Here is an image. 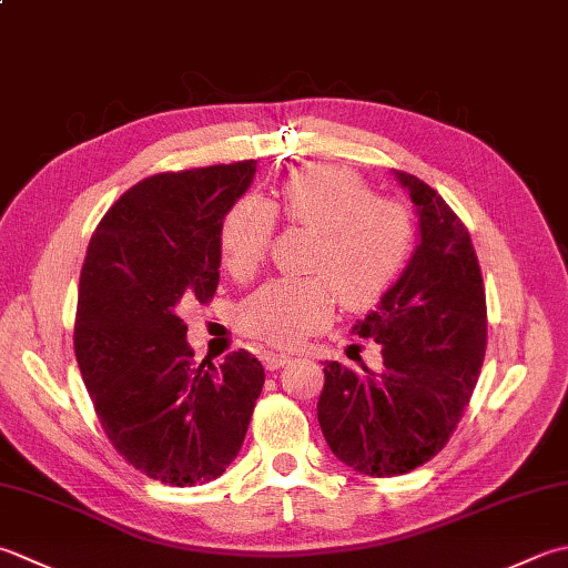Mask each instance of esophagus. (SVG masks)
I'll return each mask as SVG.
<instances>
[{
    "instance_id": "34e87169",
    "label": "esophagus",
    "mask_w": 568,
    "mask_h": 568,
    "mask_svg": "<svg viewBox=\"0 0 568 568\" xmlns=\"http://www.w3.org/2000/svg\"><path fill=\"white\" fill-rule=\"evenodd\" d=\"M263 362H265V369H271V372H277L281 369V366H285V364H291V357H287V354H277V352H268L263 357Z\"/></svg>"
}]
</instances>
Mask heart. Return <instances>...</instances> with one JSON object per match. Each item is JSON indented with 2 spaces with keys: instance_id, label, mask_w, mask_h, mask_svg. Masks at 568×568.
<instances>
[{
  "instance_id": "b5f03b06",
  "label": "heart",
  "mask_w": 568,
  "mask_h": 568,
  "mask_svg": "<svg viewBox=\"0 0 568 568\" xmlns=\"http://www.w3.org/2000/svg\"><path fill=\"white\" fill-rule=\"evenodd\" d=\"M315 233L305 277H277L243 300V335L295 347L325 329L337 300L362 310L382 300L408 263L414 221L404 204L372 194L359 174L335 164L300 166L265 206L243 199L221 226V253L236 277H251L268 255L275 216Z\"/></svg>"
}]
</instances>
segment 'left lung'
<instances>
[{"mask_svg": "<svg viewBox=\"0 0 568 568\" xmlns=\"http://www.w3.org/2000/svg\"><path fill=\"white\" fill-rule=\"evenodd\" d=\"M420 221L408 268L354 335L384 366L325 364L317 420L327 446L362 475L392 477L428 463L470 404L487 347L485 283L470 233L436 189L396 172Z\"/></svg>", "mask_w": 568, "mask_h": 568, "instance_id": "obj_1", "label": "left lung"}]
</instances>
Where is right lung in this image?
<instances>
[{
  "mask_svg": "<svg viewBox=\"0 0 568 568\" xmlns=\"http://www.w3.org/2000/svg\"><path fill=\"white\" fill-rule=\"evenodd\" d=\"M255 162L162 172L100 219L78 285L75 362L108 440L164 485L209 483L236 458L265 382L251 352L194 362L180 310L219 285L221 226Z\"/></svg>",
  "mask_w": 568,
  "mask_h": 568,
  "instance_id": "add662e5",
  "label": "right lung"
}]
</instances>
